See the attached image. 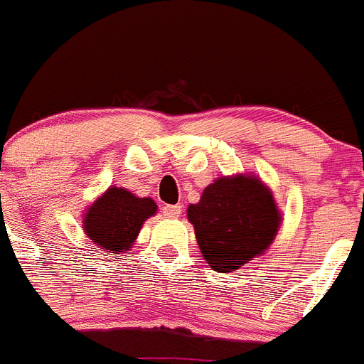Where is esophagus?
Returning a JSON list of instances; mask_svg holds the SVG:
<instances>
[{
	"label": "esophagus",
	"mask_w": 364,
	"mask_h": 364,
	"mask_svg": "<svg viewBox=\"0 0 364 364\" xmlns=\"http://www.w3.org/2000/svg\"><path fill=\"white\" fill-rule=\"evenodd\" d=\"M164 214L167 218H180V214H182V204H167V206H164Z\"/></svg>",
	"instance_id": "obj_1"
}]
</instances>
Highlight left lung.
<instances>
[{
  "label": "left lung",
  "mask_w": 364,
  "mask_h": 364,
  "mask_svg": "<svg viewBox=\"0 0 364 364\" xmlns=\"http://www.w3.org/2000/svg\"><path fill=\"white\" fill-rule=\"evenodd\" d=\"M188 219L210 268L230 273L268 251L283 218L272 189L253 173H238L206 186Z\"/></svg>",
  "instance_id": "8db88e82"
}]
</instances>
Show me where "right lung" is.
I'll list each match as a JSON object with an SVG mask.
<instances>
[{"label": "right lung", "mask_w": 364, "mask_h": 364, "mask_svg": "<svg viewBox=\"0 0 364 364\" xmlns=\"http://www.w3.org/2000/svg\"><path fill=\"white\" fill-rule=\"evenodd\" d=\"M156 212L158 204L150 197H137L126 188L109 186L85 208L81 229L104 253L124 255L139 236L143 223Z\"/></svg>", "instance_id": "add662e5"}]
</instances>
